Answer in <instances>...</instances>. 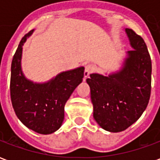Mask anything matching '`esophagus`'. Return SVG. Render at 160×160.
I'll return each instance as SVG.
<instances>
[{
    "label": "esophagus",
    "mask_w": 160,
    "mask_h": 160,
    "mask_svg": "<svg viewBox=\"0 0 160 160\" xmlns=\"http://www.w3.org/2000/svg\"><path fill=\"white\" fill-rule=\"evenodd\" d=\"M94 70H95V67L93 65L87 64L86 68H85V72H84V76H85V78H87V77L89 76V74L91 73H92Z\"/></svg>",
    "instance_id": "obj_1"
}]
</instances>
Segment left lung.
Wrapping results in <instances>:
<instances>
[{"instance_id": "left-lung-1", "label": "left lung", "mask_w": 160, "mask_h": 160, "mask_svg": "<svg viewBox=\"0 0 160 160\" xmlns=\"http://www.w3.org/2000/svg\"><path fill=\"white\" fill-rule=\"evenodd\" d=\"M125 32L130 42L122 68L104 76L92 73L87 79L93 104V118L104 130H125L141 118L151 95L152 61L143 38L132 29Z\"/></svg>"}]
</instances>
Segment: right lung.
Instances as JSON below:
<instances>
[{
  "label": "right lung",
  "mask_w": 160,
  "mask_h": 160,
  "mask_svg": "<svg viewBox=\"0 0 160 160\" xmlns=\"http://www.w3.org/2000/svg\"><path fill=\"white\" fill-rule=\"evenodd\" d=\"M33 31L19 42L11 65L10 95L16 116L25 126L38 134H52L64 119V106L84 77V67L57 74L45 83H34L21 69L22 46Z\"/></svg>",
  "instance_id": "1"
}]
</instances>
